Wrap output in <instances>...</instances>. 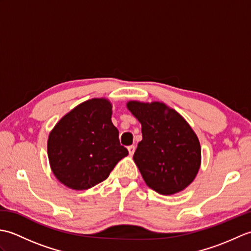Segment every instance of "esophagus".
Listing matches in <instances>:
<instances>
[{
  "mask_svg": "<svg viewBox=\"0 0 251 251\" xmlns=\"http://www.w3.org/2000/svg\"><path fill=\"white\" fill-rule=\"evenodd\" d=\"M128 152H129V155H132V154L135 153V150H136V147L135 146H129L128 148Z\"/></svg>",
  "mask_w": 251,
  "mask_h": 251,
  "instance_id": "esophagus-1",
  "label": "esophagus"
}]
</instances>
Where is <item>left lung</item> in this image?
Here are the masks:
<instances>
[{
	"label": "left lung",
	"mask_w": 251,
	"mask_h": 251,
	"mask_svg": "<svg viewBox=\"0 0 251 251\" xmlns=\"http://www.w3.org/2000/svg\"><path fill=\"white\" fill-rule=\"evenodd\" d=\"M127 108L141 123L142 140L134 161L147 185L163 195L184 190L201 166V145L188 122L156 101H129Z\"/></svg>",
	"instance_id": "left-lung-1"
}]
</instances>
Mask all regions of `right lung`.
<instances>
[{
  "mask_svg": "<svg viewBox=\"0 0 251 251\" xmlns=\"http://www.w3.org/2000/svg\"><path fill=\"white\" fill-rule=\"evenodd\" d=\"M109 100L94 98L78 104L57 123L47 141L55 177L73 190H87L109 177L128 155L111 121Z\"/></svg>",
  "mask_w": 251,
  "mask_h": 251,
  "instance_id": "add662e5",
  "label": "right lung"
}]
</instances>
